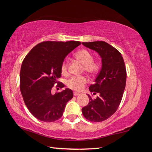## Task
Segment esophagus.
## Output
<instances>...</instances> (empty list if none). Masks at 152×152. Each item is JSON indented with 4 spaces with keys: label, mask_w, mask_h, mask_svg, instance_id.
I'll return each instance as SVG.
<instances>
[{
    "label": "esophagus",
    "mask_w": 152,
    "mask_h": 152,
    "mask_svg": "<svg viewBox=\"0 0 152 152\" xmlns=\"http://www.w3.org/2000/svg\"><path fill=\"white\" fill-rule=\"evenodd\" d=\"M74 96H78V95H80V93L77 92H74Z\"/></svg>",
    "instance_id": "34e87169"
}]
</instances>
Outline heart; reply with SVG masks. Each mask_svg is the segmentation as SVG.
I'll return each instance as SVG.
<instances>
[{
  "label": "heart",
  "instance_id": "obj_1",
  "mask_svg": "<svg viewBox=\"0 0 152 152\" xmlns=\"http://www.w3.org/2000/svg\"><path fill=\"white\" fill-rule=\"evenodd\" d=\"M75 58L84 64V70L91 75H95L101 68V61L93 60V56L88 50L83 49L75 53ZM60 71L62 74H66L68 72V60L64 59L60 66ZM87 78L84 76H73L66 82L68 88L74 91H80L87 84Z\"/></svg>",
  "mask_w": 152,
  "mask_h": 152
}]
</instances>
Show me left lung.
<instances>
[{"label": "left lung", "mask_w": 152, "mask_h": 152, "mask_svg": "<svg viewBox=\"0 0 152 152\" xmlns=\"http://www.w3.org/2000/svg\"><path fill=\"white\" fill-rule=\"evenodd\" d=\"M84 46L95 50L102 58V68L95 83L89 87V103L82 109L83 116L92 122H102L117 111L125 91L127 71L124 60L116 48L103 41L82 42ZM99 94L96 99L92 94Z\"/></svg>", "instance_id": "obj_1"}]
</instances>
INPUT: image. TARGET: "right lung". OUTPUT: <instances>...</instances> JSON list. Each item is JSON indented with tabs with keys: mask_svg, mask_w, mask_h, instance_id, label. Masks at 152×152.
Listing matches in <instances>:
<instances>
[{
	"mask_svg": "<svg viewBox=\"0 0 152 152\" xmlns=\"http://www.w3.org/2000/svg\"><path fill=\"white\" fill-rule=\"evenodd\" d=\"M80 44V42H51L38 43L25 56L20 72V91L27 109L36 119L53 122L60 119L73 92L66 88L51 94V88H63L58 79L66 56Z\"/></svg>",
	"mask_w": 152,
	"mask_h": 152,
	"instance_id": "obj_1",
	"label": "right lung"
}]
</instances>
